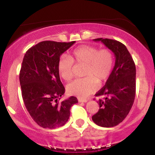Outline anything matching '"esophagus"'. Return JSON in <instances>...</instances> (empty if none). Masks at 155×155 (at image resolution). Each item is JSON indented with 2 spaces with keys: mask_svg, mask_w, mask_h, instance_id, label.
I'll use <instances>...</instances> for the list:
<instances>
[{
  "mask_svg": "<svg viewBox=\"0 0 155 155\" xmlns=\"http://www.w3.org/2000/svg\"><path fill=\"white\" fill-rule=\"evenodd\" d=\"M78 101H79V103H86L87 102V100H86V99H82V98H78Z\"/></svg>",
  "mask_w": 155,
  "mask_h": 155,
  "instance_id": "obj_1",
  "label": "esophagus"
}]
</instances>
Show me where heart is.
I'll list each match as a JSON object with an SVG mask.
<instances>
[{
	"mask_svg": "<svg viewBox=\"0 0 155 155\" xmlns=\"http://www.w3.org/2000/svg\"><path fill=\"white\" fill-rule=\"evenodd\" d=\"M74 62L85 64L84 79H77L68 84L67 92L70 95L85 97L97 89L98 82H104L111 75L114 67V55L109 49H101L93 46L84 45L73 51L71 58L62 56L58 60L59 74L65 81L74 76Z\"/></svg>",
	"mask_w": 155,
	"mask_h": 155,
	"instance_id": "heart-1",
	"label": "heart"
}]
</instances>
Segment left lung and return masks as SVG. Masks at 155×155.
Instances as JSON below:
<instances>
[{
  "label": "left lung",
  "instance_id": "1",
  "mask_svg": "<svg viewBox=\"0 0 155 155\" xmlns=\"http://www.w3.org/2000/svg\"><path fill=\"white\" fill-rule=\"evenodd\" d=\"M93 41L102 42L114 54L115 64L106 84L95 94L105 97L97 101L100 108L92 119L101 127H114L127 117L134 102L136 65L127 47L121 42L102 38Z\"/></svg>",
  "mask_w": 155,
  "mask_h": 155
}]
</instances>
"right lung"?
<instances>
[{
    "mask_svg": "<svg viewBox=\"0 0 155 155\" xmlns=\"http://www.w3.org/2000/svg\"><path fill=\"white\" fill-rule=\"evenodd\" d=\"M75 41H45L30 48L23 58L19 82L25 106L33 120L44 128L63 126L70 117V108L78 103L71 96L59 102L65 93L60 79L58 60Z\"/></svg>",
    "mask_w": 155,
    "mask_h": 155,
    "instance_id": "right-lung-1",
    "label": "right lung"
}]
</instances>
